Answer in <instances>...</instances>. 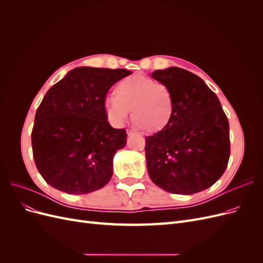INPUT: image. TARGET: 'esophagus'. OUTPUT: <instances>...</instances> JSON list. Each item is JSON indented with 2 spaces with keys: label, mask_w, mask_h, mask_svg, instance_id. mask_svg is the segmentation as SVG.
I'll return each instance as SVG.
<instances>
[{
  "label": "esophagus",
  "mask_w": 263,
  "mask_h": 263,
  "mask_svg": "<svg viewBox=\"0 0 263 263\" xmlns=\"http://www.w3.org/2000/svg\"><path fill=\"white\" fill-rule=\"evenodd\" d=\"M136 133H135V130H132V129H127V135L128 136H132V135H135Z\"/></svg>",
  "instance_id": "34e87169"
}]
</instances>
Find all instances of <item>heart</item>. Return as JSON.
<instances>
[{
  "instance_id": "heart-1",
  "label": "heart",
  "mask_w": 263,
  "mask_h": 263,
  "mask_svg": "<svg viewBox=\"0 0 263 263\" xmlns=\"http://www.w3.org/2000/svg\"><path fill=\"white\" fill-rule=\"evenodd\" d=\"M114 93L115 97L104 101V112L110 124L123 125L132 109L135 124L147 133L162 132L170 125L174 100L166 85L136 74L119 82Z\"/></svg>"
}]
</instances>
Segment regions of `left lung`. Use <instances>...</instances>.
<instances>
[{
	"label": "left lung",
	"instance_id": "8db88e82",
	"mask_svg": "<svg viewBox=\"0 0 263 263\" xmlns=\"http://www.w3.org/2000/svg\"><path fill=\"white\" fill-rule=\"evenodd\" d=\"M173 94L170 125L146 137V160L155 184L173 194L209 189L229 160V124L220 102L200 77L170 67L151 73Z\"/></svg>",
	"mask_w": 263,
	"mask_h": 263
}]
</instances>
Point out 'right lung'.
<instances>
[{
  "mask_svg": "<svg viewBox=\"0 0 263 263\" xmlns=\"http://www.w3.org/2000/svg\"><path fill=\"white\" fill-rule=\"evenodd\" d=\"M130 73L78 67L46 93L35 115L31 147L37 169L49 185L79 195L109 182L113 158L126 146L127 134L109 125L104 101L110 87Z\"/></svg>",
  "mask_w": 263,
  "mask_h": 263,
  "instance_id": "right-lung-1",
  "label": "right lung"
}]
</instances>
